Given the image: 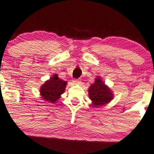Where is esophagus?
<instances>
[{
  "mask_svg": "<svg viewBox=\"0 0 154 154\" xmlns=\"http://www.w3.org/2000/svg\"><path fill=\"white\" fill-rule=\"evenodd\" d=\"M72 82H73L75 84H81V81L79 80V79H75V80L72 81Z\"/></svg>",
  "mask_w": 154,
  "mask_h": 154,
  "instance_id": "1",
  "label": "esophagus"
}]
</instances>
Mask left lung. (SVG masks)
Instances as JSON below:
<instances>
[{
	"instance_id": "obj_1",
	"label": "left lung",
	"mask_w": 154,
	"mask_h": 154,
	"mask_svg": "<svg viewBox=\"0 0 154 154\" xmlns=\"http://www.w3.org/2000/svg\"><path fill=\"white\" fill-rule=\"evenodd\" d=\"M88 94L89 97L92 100V105L94 107L109 103L114 98L112 91L108 86L106 85L105 82L100 76L95 78V82L90 86Z\"/></svg>"
}]
</instances>
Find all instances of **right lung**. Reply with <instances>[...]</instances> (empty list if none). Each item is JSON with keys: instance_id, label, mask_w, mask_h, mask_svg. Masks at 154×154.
Listing matches in <instances>:
<instances>
[{"instance_id": "add662e5", "label": "right lung", "mask_w": 154, "mask_h": 154, "mask_svg": "<svg viewBox=\"0 0 154 154\" xmlns=\"http://www.w3.org/2000/svg\"><path fill=\"white\" fill-rule=\"evenodd\" d=\"M67 84V82L59 79L57 74H54L40 87L41 97L47 103H56L65 91Z\"/></svg>"}]
</instances>
